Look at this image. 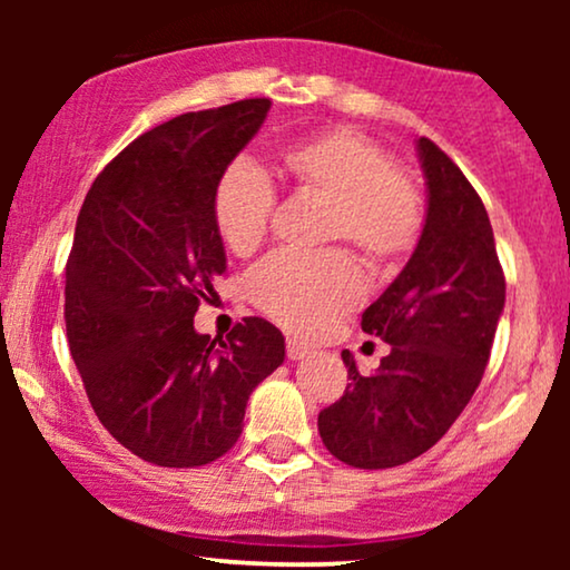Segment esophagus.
Listing matches in <instances>:
<instances>
[{
  "label": "esophagus",
  "mask_w": 570,
  "mask_h": 570,
  "mask_svg": "<svg viewBox=\"0 0 570 570\" xmlns=\"http://www.w3.org/2000/svg\"><path fill=\"white\" fill-rule=\"evenodd\" d=\"M308 353H311L308 345H303V342L293 340V337L287 340V357H291V361H303Z\"/></svg>",
  "instance_id": "esophagus-1"
}]
</instances>
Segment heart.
Segmentation results:
<instances>
[{
	"mask_svg": "<svg viewBox=\"0 0 570 570\" xmlns=\"http://www.w3.org/2000/svg\"><path fill=\"white\" fill-rule=\"evenodd\" d=\"M277 168L298 197L324 202L318 238L350 240L373 272L396 267L423 236L417 184L363 131L334 127L298 139L277 155ZM275 205L267 176L233 163L217 178L209 213L228 252L246 259L267 240ZM252 295L285 330L314 334L361 301L363 279L345 248L275 254L252 275Z\"/></svg>",
	"mask_w": 570,
	"mask_h": 570,
	"instance_id": "obj_1",
	"label": "heart"
}]
</instances>
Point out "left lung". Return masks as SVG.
Masks as SVG:
<instances>
[{"mask_svg": "<svg viewBox=\"0 0 570 570\" xmlns=\"http://www.w3.org/2000/svg\"><path fill=\"white\" fill-rule=\"evenodd\" d=\"M417 153L428 181L423 236L361 322L392 353L363 376L342 350L345 394L318 412L324 446L357 470L412 462L441 441L480 386L505 303L480 194L428 137H420Z\"/></svg>", "mask_w": 570, "mask_h": 570, "instance_id": "1", "label": "left lung"}]
</instances>
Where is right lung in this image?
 I'll return each mask as SVG.
<instances>
[{"instance_id": "obj_1", "label": "right lung", "mask_w": 570, "mask_h": 570, "mask_svg": "<svg viewBox=\"0 0 570 570\" xmlns=\"http://www.w3.org/2000/svg\"><path fill=\"white\" fill-rule=\"evenodd\" d=\"M269 98L191 111L139 135L92 181L67 259L69 353L108 433L145 462L202 466L233 449L246 402L285 361L275 324L194 330L225 275L209 202Z\"/></svg>"}]
</instances>
